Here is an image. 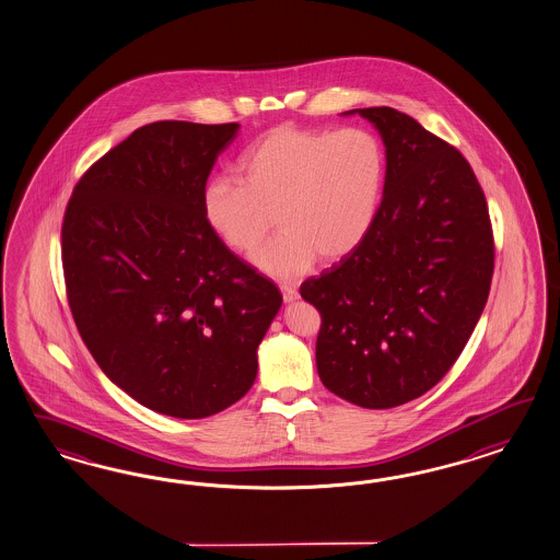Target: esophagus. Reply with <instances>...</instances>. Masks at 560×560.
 <instances>
[{"instance_id": "34e87169", "label": "esophagus", "mask_w": 560, "mask_h": 560, "mask_svg": "<svg viewBox=\"0 0 560 560\" xmlns=\"http://www.w3.org/2000/svg\"><path fill=\"white\" fill-rule=\"evenodd\" d=\"M281 293H283V300L288 303L295 302L300 298L295 285H281Z\"/></svg>"}]
</instances>
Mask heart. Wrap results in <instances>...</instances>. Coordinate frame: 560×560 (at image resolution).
I'll use <instances>...</instances> for the list:
<instances>
[{
  "label": "heart",
  "mask_w": 560,
  "mask_h": 560,
  "mask_svg": "<svg viewBox=\"0 0 560 560\" xmlns=\"http://www.w3.org/2000/svg\"><path fill=\"white\" fill-rule=\"evenodd\" d=\"M385 149L364 128L277 126L238 159L241 182L215 177L203 189V215L230 250L253 257L275 279H295L316 258L350 255L375 222L385 185Z\"/></svg>",
  "instance_id": "heart-1"
}]
</instances>
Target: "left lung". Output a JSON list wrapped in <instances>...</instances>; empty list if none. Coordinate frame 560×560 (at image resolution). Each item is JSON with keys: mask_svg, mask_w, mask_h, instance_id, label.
<instances>
[{"mask_svg": "<svg viewBox=\"0 0 560 560\" xmlns=\"http://www.w3.org/2000/svg\"><path fill=\"white\" fill-rule=\"evenodd\" d=\"M378 130L387 171L359 248L300 293L322 316L326 389L366 409L397 408L448 373L483 314L493 230L467 159L394 107L350 109Z\"/></svg>", "mask_w": 560, "mask_h": 560, "instance_id": "left-lung-1", "label": "left lung"}]
</instances>
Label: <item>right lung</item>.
<instances>
[{"label": "right lung", "instance_id": "right-lung-1", "mask_svg": "<svg viewBox=\"0 0 560 560\" xmlns=\"http://www.w3.org/2000/svg\"><path fill=\"white\" fill-rule=\"evenodd\" d=\"M238 124L152 121L85 171L61 228L65 288L100 369L144 408L185 420L236 404L283 298L203 215Z\"/></svg>", "mask_w": 560, "mask_h": 560}]
</instances>
